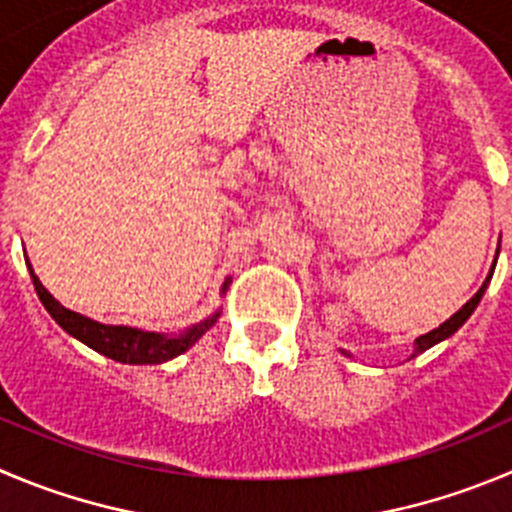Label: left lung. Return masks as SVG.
Segmentation results:
<instances>
[{"instance_id":"8db88e82","label":"left lung","mask_w":512,"mask_h":512,"mask_svg":"<svg viewBox=\"0 0 512 512\" xmlns=\"http://www.w3.org/2000/svg\"><path fill=\"white\" fill-rule=\"evenodd\" d=\"M493 269H495V264H493ZM490 279H493V271H490V274H488V279H485V284L480 286V289H478V294L472 296V299L467 301V304L462 306L460 311H455V314H452L450 319L445 321V324H440V326H437V329H432V332L422 334L420 339H415V352H412V357H417V354H422V352H425V349L435 347V344H440L442 339L452 337V334H455L457 329H460V326L465 324L467 319H470V314H472V311H475V306L480 304V299H483V294H485V289H488ZM344 354H347V352H344Z\"/></svg>"}]
</instances>
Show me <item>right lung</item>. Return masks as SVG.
I'll use <instances>...</instances> for the list:
<instances>
[{"mask_svg": "<svg viewBox=\"0 0 512 512\" xmlns=\"http://www.w3.org/2000/svg\"><path fill=\"white\" fill-rule=\"evenodd\" d=\"M29 276H32V284L37 289V296L45 304V309L50 311L52 319L65 329L67 334H72L75 339H80L82 344H87L95 352L105 354V357L115 359V362L123 364H160L168 362V359L178 357V354L188 352L203 334L211 329L218 321L221 311L211 314L208 319L198 321L191 329H186L183 334H155V332H143V329H135V326H113V324H100L95 319H87V316L77 314V311L65 309L50 291L42 286V281L37 279V274L32 271L29 264ZM231 281L226 279L221 291L228 289Z\"/></svg>", "mask_w": 512, "mask_h": 512, "instance_id": "add662e5", "label": "right lung"}]
</instances>
